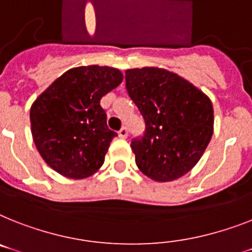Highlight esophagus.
<instances>
[{"label": "esophagus", "instance_id": "esophagus-1", "mask_svg": "<svg viewBox=\"0 0 252 252\" xmlns=\"http://www.w3.org/2000/svg\"><path fill=\"white\" fill-rule=\"evenodd\" d=\"M118 135H120V138L121 139H126L127 138V127H122L121 130L118 131Z\"/></svg>", "mask_w": 252, "mask_h": 252}]
</instances>
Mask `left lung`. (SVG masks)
Listing matches in <instances>:
<instances>
[{
	"label": "left lung",
	"instance_id": "left-lung-1",
	"mask_svg": "<svg viewBox=\"0 0 252 252\" xmlns=\"http://www.w3.org/2000/svg\"><path fill=\"white\" fill-rule=\"evenodd\" d=\"M126 89L145 121L131 141L135 162L156 182H171L190 171L214 132L207 95L170 70L144 66L126 70Z\"/></svg>",
	"mask_w": 252,
	"mask_h": 252
}]
</instances>
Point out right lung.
I'll use <instances>...</instances> for the list:
<instances>
[{"mask_svg": "<svg viewBox=\"0 0 252 252\" xmlns=\"http://www.w3.org/2000/svg\"><path fill=\"white\" fill-rule=\"evenodd\" d=\"M112 66H77L47 87L31 107L37 151L50 167L70 179L93 175L117 132L107 125L100 99L121 84Z\"/></svg>", "mask_w": 252, "mask_h": 252, "instance_id": "1", "label": "right lung"}]
</instances>
